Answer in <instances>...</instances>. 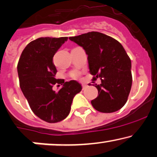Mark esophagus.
Listing matches in <instances>:
<instances>
[{
  "label": "esophagus",
  "mask_w": 157,
  "mask_h": 157,
  "mask_svg": "<svg viewBox=\"0 0 157 157\" xmlns=\"http://www.w3.org/2000/svg\"><path fill=\"white\" fill-rule=\"evenodd\" d=\"M86 86H87V85L86 84H82V87H83V89H85L86 87Z\"/></svg>",
  "instance_id": "1"
}]
</instances>
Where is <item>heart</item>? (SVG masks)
<instances>
[{
    "label": "heart",
    "instance_id": "obj_1",
    "mask_svg": "<svg viewBox=\"0 0 157 157\" xmlns=\"http://www.w3.org/2000/svg\"><path fill=\"white\" fill-rule=\"evenodd\" d=\"M75 75H76V74H75Z\"/></svg>",
    "mask_w": 157,
    "mask_h": 157
}]
</instances>
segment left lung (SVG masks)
Segmentation results:
<instances>
[{
  "instance_id": "left-lung-1",
  "label": "left lung",
  "mask_w": 157,
  "mask_h": 157,
  "mask_svg": "<svg viewBox=\"0 0 157 157\" xmlns=\"http://www.w3.org/2000/svg\"><path fill=\"white\" fill-rule=\"evenodd\" d=\"M69 39L82 46L88 56L90 74L98 95L91 103L97 111L113 113L124 105L132 86V64L123 46L118 40L99 32H90Z\"/></svg>"
}]
</instances>
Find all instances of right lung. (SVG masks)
<instances>
[{
	"instance_id": "1",
	"label": "right lung",
	"mask_w": 157,
	"mask_h": 157,
	"mask_svg": "<svg viewBox=\"0 0 157 157\" xmlns=\"http://www.w3.org/2000/svg\"><path fill=\"white\" fill-rule=\"evenodd\" d=\"M67 40V37H42L33 40L23 50L17 65L21 90L30 108L38 118L49 123L65 119L73 98L82 90L76 81L64 82L55 78L57 69L52 59ZM57 83L63 86L55 92L52 87Z\"/></svg>"
}]
</instances>
